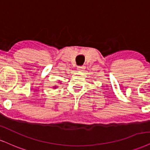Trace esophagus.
Wrapping results in <instances>:
<instances>
[{
  "label": "esophagus",
  "instance_id": "1",
  "mask_svg": "<svg viewBox=\"0 0 150 150\" xmlns=\"http://www.w3.org/2000/svg\"><path fill=\"white\" fill-rule=\"evenodd\" d=\"M77 70L79 71H83L85 70V67L84 66H79L77 67Z\"/></svg>",
  "mask_w": 150,
  "mask_h": 150
}]
</instances>
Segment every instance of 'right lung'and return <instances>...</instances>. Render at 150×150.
I'll list each match as a JSON object with an SVG mask.
<instances>
[{"label":"right lung","instance_id":"right-lung-1","mask_svg":"<svg viewBox=\"0 0 150 150\" xmlns=\"http://www.w3.org/2000/svg\"><path fill=\"white\" fill-rule=\"evenodd\" d=\"M58 88V86H55L53 87V89H55V88Z\"/></svg>","mask_w":150,"mask_h":150}]
</instances>
